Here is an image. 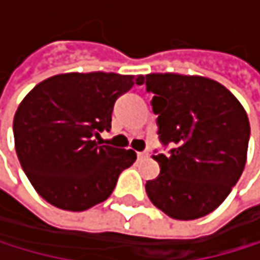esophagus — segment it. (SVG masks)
<instances>
[{"label":"esophagus","instance_id":"obj_1","mask_svg":"<svg viewBox=\"0 0 260 260\" xmlns=\"http://www.w3.org/2000/svg\"><path fill=\"white\" fill-rule=\"evenodd\" d=\"M137 157H139V159H146V157H149V153H148V151L137 153Z\"/></svg>","mask_w":260,"mask_h":260}]
</instances>
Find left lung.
<instances>
[{"instance_id":"8db88e82","label":"left lung","mask_w":260,"mask_h":260,"mask_svg":"<svg viewBox=\"0 0 260 260\" xmlns=\"http://www.w3.org/2000/svg\"><path fill=\"white\" fill-rule=\"evenodd\" d=\"M154 93L159 140L173 148L156 154L160 173L146 193L164 214L195 220L226 200L246 164L249 121L239 100L220 82L175 73L146 75Z\"/></svg>"}]
</instances>
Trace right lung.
Returning a JSON list of instances; mask_svg holds the SVG:
<instances>
[{"label": "right lung", "instance_id": "1", "mask_svg": "<svg viewBox=\"0 0 260 260\" xmlns=\"http://www.w3.org/2000/svg\"><path fill=\"white\" fill-rule=\"evenodd\" d=\"M145 76L65 73L37 84L14 117L15 151L37 193L63 211L81 212L114 192L118 176L137 156L101 145L114 104Z\"/></svg>", "mask_w": 260, "mask_h": 260}]
</instances>
